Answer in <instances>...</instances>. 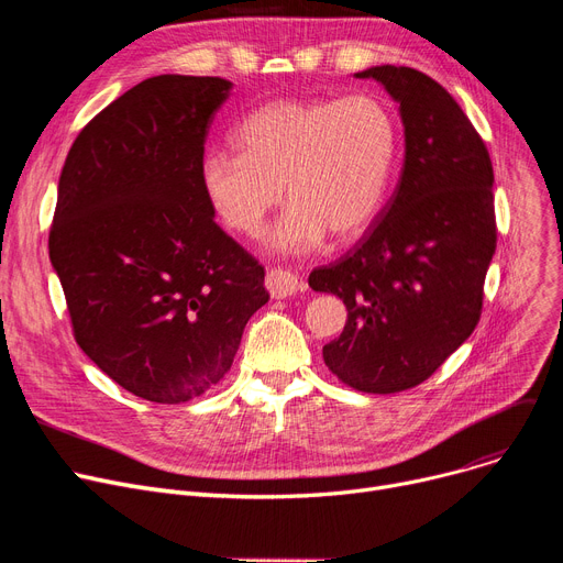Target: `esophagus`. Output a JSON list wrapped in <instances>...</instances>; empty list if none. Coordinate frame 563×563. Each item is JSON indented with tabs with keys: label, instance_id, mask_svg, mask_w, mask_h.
<instances>
[{
	"label": "esophagus",
	"instance_id": "obj_1",
	"mask_svg": "<svg viewBox=\"0 0 563 563\" xmlns=\"http://www.w3.org/2000/svg\"><path fill=\"white\" fill-rule=\"evenodd\" d=\"M264 285H266V289H269L274 299H287V297H291V294H297V291L303 289V283L294 274L285 272V269L266 272Z\"/></svg>",
	"mask_w": 563,
	"mask_h": 563
}]
</instances>
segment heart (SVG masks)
I'll return each mask as SVG.
<instances>
[{"label": "heart", "instance_id": "heart-1", "mask_svg": "<svg viewBox=\"0 0 563 563\" xmlns=\"http://www.w3.org/2000/svg\"><path fill=\"white\" fill-rule=\"evenodd\" d=\"M240 153L212 151L200 187L214 214L253 236L283 200L291 205L269 249L310 253L329 232L353 240L376 219L397 153L388 107L372 96L344 100L285 98L253 109L234 130Z\"/></svg>", "mask_w": 563, "mask_h": 563}]
</instances>
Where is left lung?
<instances>
[{"label": "left lung", "instance_id": "left-lung-1", "mask_svg": "<svg viewBox=\"0 0 563 563\" xmlns=\"http://www.w3.org/2000/svg\"><path fill=\"white\" fill-rule=\"evenodd\" d=\"M399 104L404 168L374 225L308 278L346 306L323 363L346 386L393 395L420 386L472 335L495 253L493 164L459 102L406 66L356 73Z\"/></svg>", "mask_w": 563, "mask_h": 563}]
</instances>
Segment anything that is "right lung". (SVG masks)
<instances>
[{"label": "right lung", "instance_id": "1", "mask_svg": "<svg viewBox=\"0 0 563 563\" xmlns=\"http://www.w3.org/2000/svg\"><path fill=\"white\" fill-rule=\"evenodd\" d=\"M230 91L221 77L145 79L79 132L58 177L49 260L75 340L155 404L217 386L269 301L264 266L217 225L200 187Z\"/></svg>", "mask_w": 563, "mask_h": 563}]
</instances>
